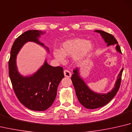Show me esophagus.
Wrapping results in <instances>:
<instances>
[{"label":"esophagus","instance_id":"obj_1","mask_svg":"<svg viewBox=\"0 0 132 132\" xmlns=\"http://www.w3.org/2000/svg\"><path fill=\"white\" fill-rule=\"evenodd\" d=\"M64 77L70 78V77H71V74L69 70H64Z\"/></svg>","mask_w":132,"mask_h":132}]
</instances>
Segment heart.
Segmentation results:
<instances>
[{"mask_svg":"<svg viewBox=\"0 0 132 132\" xmlns=\"http://www.w3.org/2000/svg\"><path fill=\"white\" fill-rule=\"evenodd\" d=\"M95 49L91 41L80 38H74L66 40L61 44L60 50L54 49V57L60 62H63L65 57H72L75 63H80L87 60Z\"/></svg>","mask_w":132,"mask_h":132,"instance_id":"heart-1","label":"heart"}]
</instances>
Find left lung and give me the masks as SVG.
<instances>
[{
  "instance_id": "8db88e82",
  "label": "left lung",
  "mask_w": 132,
  "mask_h": 132,
  "mask_svg": "<svg viewBox=\"0 0 132 132\" xmlns=\"http://www.w3.org/2000/svg\"><path fill=\"white\" fill-rule=\"evenodd\" d=\"M94 31L100 33L105 43L107 44V46L116 45V50L121 54L122 53L118 42L113 36L103 30H96ZM122 71L123 68H122L117 76V80L112 89L106 94H101L91 90L83 78L80 76L79 69H75L73 71L74 74L72 75L71 79L79 103L86 108L90 109L102 107L108 104L114 97L119 90L121 80Z\"/></svg>"
}]
</instances>
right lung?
Returning a JSON list of instances; mask_svg holds the SVG:
<instances>
[{
    "mask_svg": "<svg viewBox=\"0 0 132 132\" xmlns=\"http://www.w3.org/2000/svg\"><path fill=\"white\" fill-rule=\"evenodd\" d=\"M44 33L45 32L30 30L17 38L11 48L8 63L10 78L17 97L26 107L36 111H45L52 105L59 84L64 78L63 69L62 67L49 65L45 60L43 65L34 74L24 77L18 71L16 57L28 42L40 45L49 53L48 47L39 41L41 35Z\"/></svg>",
    "mask_w": 132,
    "mask_h": 132,
    "instance_id": "right-lung-1",
    "label": "right lung"
}]
</instances>
